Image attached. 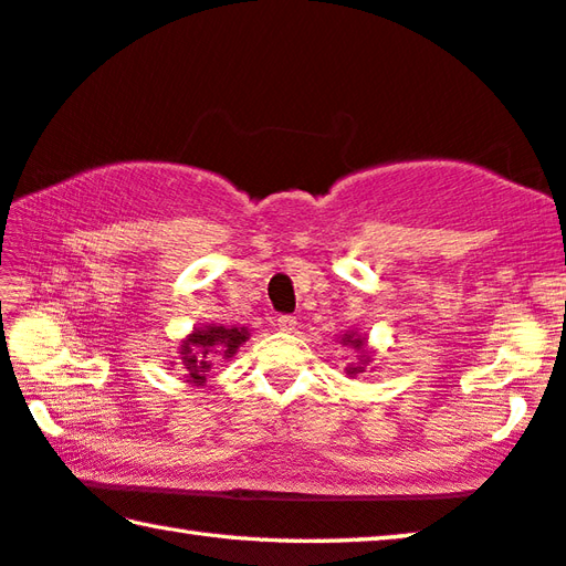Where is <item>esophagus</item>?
Here are the masks:
<instances>
[{
	"label": "esophagus",
	"mask_w": 566,
	"mask_h": 566,
	"mask_svg": "<svg viewBox=\"0 0 566 566\" xmlns=\"http://www.w3.org/2000/svg\"><path fill=\"white\" fill-rule=\"evenodd\" d=\"M274 326L280 328V332H294V328H296V316H292V314H282V316H276Z\"/></svg>",
	"instance_id": "obj_1"
}]
</instances>
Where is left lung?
<instances>
[{"instance_id":"left-lung-1","label":"left lung","mask_w":566,"mask_h":566,"mask_svg":"<svg viewBox=\"0 0 566 566\" xmlns=\"http://www.w3.org/2000/svg\"><path fill=\"white\" fill-rule=\"evenodd\" d=\"M342 344H346V346H352L354 352H358L361 354V358H358L356 364H352V366H346V374L348 376H356V374H364L366 371V366H368V361H371V356H368V352H366V342H364V336H358V334H344L342 336Z\"/></svg>"}]
</instances>
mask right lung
Masks as SVG:
<instances>
[{
  "label": "right lung",
  "mask_w": 566,
  "mask_h": 566,
  "mask_svg": "<svg viewBox=\"0 0 566 566\" xmlns=\"http://www.w3.org/2000/svg\"><path fill=\"white\" fill-rule=\"evenodd\" d=\"M248 338H250V332L244 326L195 328V332L180 344V364H182L185 378L198 386L205 384V378H208L212 368V358L220 354L222 358H232Z\"/></svg>",
  "instance_id": "1"
}]
</instances>
